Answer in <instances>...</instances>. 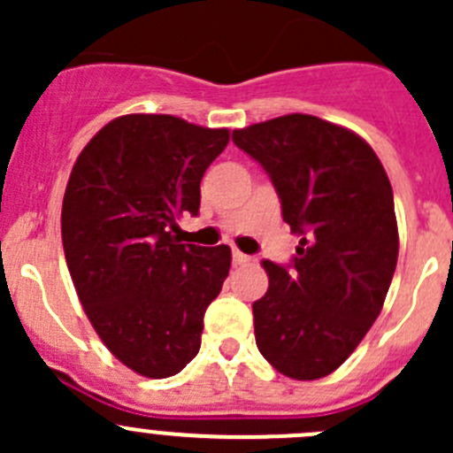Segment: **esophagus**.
<instances>
[{"instance_id":"1","label":"esophagus","mask_w":453,"mask_h":453,"mask_svg":"<svg viewBox=\"0 0 453 453\" xmlns=\"http://www.w3.org/2000/svg\"><path fill=\"white\" fill-rule=\"evenodd\" d=\"M250 256L248 254H243V252H239V250H234V252H232V263L234 265H245V263H250Z\"/></svg>"}]
</instances>
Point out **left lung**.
I'll use <instances>...</instances> for the list:
<instances>
[{
    "label": "left lung",
    "mask_w": 453,
    "mask_h": 453,
    "mask_svg": "<svg viewBox=\"0 0 453 453\" xmlns=\"http://www.w3.org/2000/svg\"><path fill=\"white\" fill-rule=\"evenodd\" d=\"M232 140L267 171L300 234L291 267L260 263L269 289L252 304L256 346L285 377H326L364 340L395 276L390 180L366 140L307 113L236 129Z\"/></svg>",
    "instance_id": "8db88e82"
}]
</instances>
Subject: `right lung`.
<instances>
[{
	"label": "right lung",
	"instance_id": "right-lung-1",
	"mask_svg": "<svg viewBox=\"0 0 453 453\" xmlns=\"http://www.w3.org/2000/svg\"><path fill=\"white\" fill-rule=\"evenodd\" d=\"M227 142V129L129 113L87 142L72 168L61 210L67 269L103 344L142 377L193 362L205 309L230 272L227 245L173 234L199 212L201 177Z\"/></svg>",
	"mask_w": 453,
	"mask_h": 453
}]
</instances>
